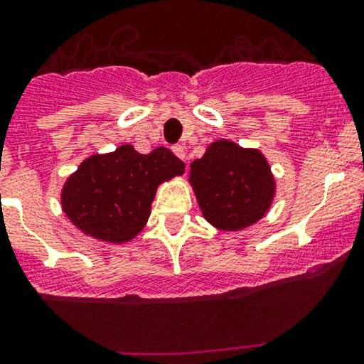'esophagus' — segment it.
<instances>
[{"mask_svg": "<svg viewBox=\"0 0 364 364\" xmlns=\"http://www.w3.org/2000/svg\"><path fill=\"white\" fill-rule=\"evenodd\" d=\"M173 152L177 158H181L182 161H186V149H183V146H173Z\"/></svg>", "mask_w": 364, "mask_h": 364, "instance_id": "obj_1", "label": "esophagus"}]
</instances>
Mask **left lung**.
Listing matches in <instances>:
<instances>
[{
  "mask_svg": "<svg viewBox=\"0 0 364 364\" xmlns=\"http://www.w3.org/2000/svg\"><path fill=\"white\" fill-rule=\"evenodd\" d=\"M191 183L210 224L240 230L264 217L274 198V177L257 149L217 140L191 165Z\"/></svg>",
  "mask_w": 364,
  "mask_h": 364,
  "instance_id": "8db88e82",
  "label": "left lung"
}]
</instances>
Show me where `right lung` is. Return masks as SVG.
Instances as JSON below:
<instances>
[{
  "instance_id": "right-lung-1",
  "label": "right lung",
  "mask_w": 364,
  "mask_h": 364,
  "mask_svg": "<svg viewBox=\"0 0 364 364\" xmlns=\"http://www.w3.org/2000/svg\"><path fill=\"white\" fill-rule=\"evenodd\" d=\"M186 165L166 147L140 154L121 146L85 159L62 191V208L90 237L123 243L142 230L156 189L183 173Z\"/></svg>"
}]
</instances>
